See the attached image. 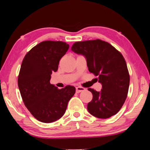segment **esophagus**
I'll list each match as a JSON object with an SVG mask.
<instances>
[{
  "instance_id": "esophagus-1",
  "label": "esophagus",
  "mask_w": 150,
  "mask_h": 150,
  "mask_svg": "<svg viewBox=\"0 0 150 150\" xmlns=\"http://www.w3.org/2000/svg\"><path fill=\"white\" fill-rule=\"evenodd\" d=\"M76 93H80V92L85 91V88L82 87H77L76 88Z\"/></svg>"
}]
</instances>
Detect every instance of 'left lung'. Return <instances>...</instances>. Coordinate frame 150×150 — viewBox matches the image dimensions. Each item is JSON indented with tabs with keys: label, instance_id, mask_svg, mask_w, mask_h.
I'll return each instance as SVG.
<instances>
[{
	"label": "left lung",
	"instance_id": "8db88e82",
	"mask_svg": "<svg viewBox=\"0 0 150 150\" xmlns=\"http://www.w3.org/2000/svg\"><path fill=\"white\" fill-rule=\"evenodd\" d=\"M71 50L86 57L89 71L98 76L102 85L100 91L88 89L93 94V99L87 104L88 111L98 118L115 115L126 101L130 84L128 69L122 53L101 40L75 42Z\"/></svg>",
	"mask_w": 150,
	"mask_h": 150
}]
</instances>
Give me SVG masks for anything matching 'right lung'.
Wrapping results in <instances>:
<instances>
[{
	"instance_id": "add662e5",
	"label": "right lung",
	"mask_w": 150,
	"mask_h": 150,
	"mask_svg": "<svg viewBox=\"0 0 150 150\" xmlns=\"http://www.w3.org/2000/svg\"><path fill=\"white\" fill-rule=\"evenodd\" d=\"M69 45L60 41H44L26 53L20 67L18 85L24 105L40 122L51 123L60 119L74 95V87L59 89L51 85V74L58 69L59 61Z\"/></svg>"
}]
</instances>
